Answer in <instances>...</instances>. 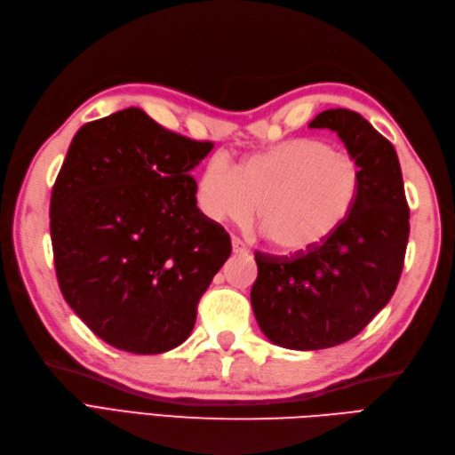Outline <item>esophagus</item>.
Segmentation results:
<instances>
[{
  "instance_id": "34e87169",
  "label": "esophagus",
  "mask_w": 455,
  "mask_h": 455,
  "mask_svg": "<svg viewBox=\"0 0 455 455\" xmlns=\"http://www.w3.org/2000/svg\"><path fill=\"white\" fill-rule=\"evenodd\" d=\"M231 249L235 254H249V249H246V244L241 239H233L231 241Z\"/></svg>"
}]
</instances>
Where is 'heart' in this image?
Listing matches in <instances>:
<instances>
[{
    "label": "heart",
    "instance_id": "obj_1",
    "mask_svg": "<svg viewBox=\"0 0 455 455\" xmlns=\"http://www.w3.org/2000/svg\"><path fill=\"white\" fill-rule=\"evenodd\" d=\"M363 182L361 164L346 149L294 139L243 159L204 164L197 180L199 209L214 222L258 224L275 251L319 249L347 222Z\"/></svg>",
    "mask_w": 455,
    "mask_h": 455
}]
</instances>
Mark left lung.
Returning a JSON list of instances; mask_svg holds the SVG:
<instances>
[{
  "label": "left lung",
  "instance_id": "left-lung-1",
  "mask_svg": "<svg viewBox=\"0 0 455 455\" xmlns=\"http://www.w3.org/2000/svg\"><path fill=\"white\" fill-rule=\"evenodd\" d=\"M311 129L338 132L361 164L359 199L319 249L279 258L256 252L251 301L275 346L315 351L355 338L389 304L410 233L404 182L393 144L356 112L326 109Z\"/></svg>",
  "mask_w": 455,
  "mask_h": 455
}]
</instances>
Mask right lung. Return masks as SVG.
<instances>
[{"label": "right lung", "mask_w": 455, "mask_h": 455, "mask_svg": "<svg viewBox=\"0 0 455 455\" xmlns=\"http://www.w3.org/2000/svg\"><path fill=\"white\" fill-rule=\"evenodd\" d=\"M212 146L140 108L74 136L51 196L54 269L68 306L112 347L157 355L194 330L199 299L231 254L189 176Z\"/></svg>", "instance_id": "right-lung-1"}]
</instances>
